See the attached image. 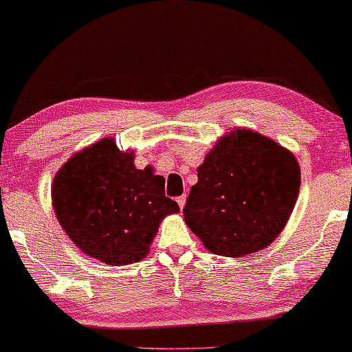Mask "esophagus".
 I'll use <instances>...</instances> for the list:
<instances>
[{
    "label": "esophagus",
    "mask_w": 352,
    "mask_h": 352,
    "mask_svg": "<svg viewBox=\"0 0 352 352\" xmlns=\"http://www.w3.org/2000/svg\"><path fill=\"white\" fill-rule=\"evenodd\" d=\"M176 201H177V205H179V208L182 210V208H184V205H186V195H181V197H177Z\"/></svg>",
    "instance_id": "obj_1"
}]
</instances>
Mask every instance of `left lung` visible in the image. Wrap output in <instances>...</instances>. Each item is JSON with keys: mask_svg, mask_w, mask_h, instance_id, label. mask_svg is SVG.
Returning a JSON list of instances; mask_svg holds the SVG:
<instances>
[{"mask_svg": "<svg viewBox=\"0 0 352 352\" xmlns=\"http://www.w3.org/2000/svg\"><path fill=\"white\" fill-rule=\"evenodd\" d=\"M197 173L184 221L205 248L221 256L240 258L269 247L300 194L295 155L252 129L221 138Z\"/></svg>", "mask_w": 352, "mask_h": 352, "instance_id": "1", "label": "left lung"}]
</instances>
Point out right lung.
<instances>
[{"instance_id": "obj_1", "label": "right lung", "mask_w": 352, "mask_h": 352, "mask_svg": "<svg viewBox=\"0 0 352 352\" xmlns=\"http://www.w3.org/2000/svg\"><path fill=\"white\" fill-rule=\"evenodd\" d=\"M52 208L76 247L110 266L147 256L158 226L179 205L165 195V179L138 170L134 153L112 138L76 152L52 181Z\"/></svg>"}]
</instances>
